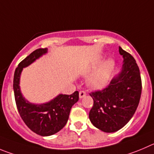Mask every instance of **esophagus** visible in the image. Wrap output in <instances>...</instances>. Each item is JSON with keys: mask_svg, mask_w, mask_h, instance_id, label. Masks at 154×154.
<instances>
[{"mask_svg": "<svg viewBox=\"0 0 154 154\" xmlns=\"http://www.w3.org/2000/svg\"><path fill=\"white\" fill-rule=\"evenodd\" d=\"M86 95H87V93H86V92L84 91H80V93H79V97H80V99L84 98Z\"/></svg>", "mask_w": 154, "mask_h": 154, "instance_id": "obj_1", "label": "esophagus"}]
</instances>
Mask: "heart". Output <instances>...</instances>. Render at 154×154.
<instances>
[{
	"mask_svg": "<svg viewBox=\"0 0 154 154\" xmlns=\"http://www.w3.org/2000/svg\"><path fill=\"white\" fill-rule=\"evenodd\" d=\"M99 63V62H98ZM98 64H95L93 68L97 67ZM114 61L109 60L105 62L96 72L93 73L88 79V84L92 88L101 89L104 87L109 80L110 76L114 68Z\"/></svg>",
	"mask_w": 154,
	"mask_h": 154,
	"instance_id": "b5f03b06",
	"label": "heart"
}]
</instances>
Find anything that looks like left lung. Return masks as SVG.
<instances>
[{
	"label": "left lung",
	"instance_id": "1",
	"mask_svg": "<svg viewBox=\"0 0 154 154\" xmlns=\"http://www.w3.org/2000/svg\"><path fill=\"white\" fill-rule=\"evenodd\" d=\"M123 57L121 72L103 90L92 92L93 106L89 118L100 130L112 133L122 128L134 116L138 106L142 84L136 61L119 47Z\"/></svg>",
	"mask_w": 154,
	"mask_h": 154
}]
</instances>
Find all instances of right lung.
Wrapping results in <instances>:
<instances>
[{"instance_id": "1", "label": "right lung", "mask_w": 154, "mask_h": 154, "mask_svg": "<svg viewBox=\"0 0 154 154\" xmlns=\"http://www.w3.org/2000/svg\"><path fill=\"white\" fill-rule=\"evenodd\" d=\"M47 51L46 48L32 51L18 64L14 77V97L20 116L30 130L41 136L52 135L61 130L67 124L71 107L79 100L78 91L71 95L59 94L50 102L43 104H32L23 97L20 88L23 69Z\"/></svg>"}]
</instances>
